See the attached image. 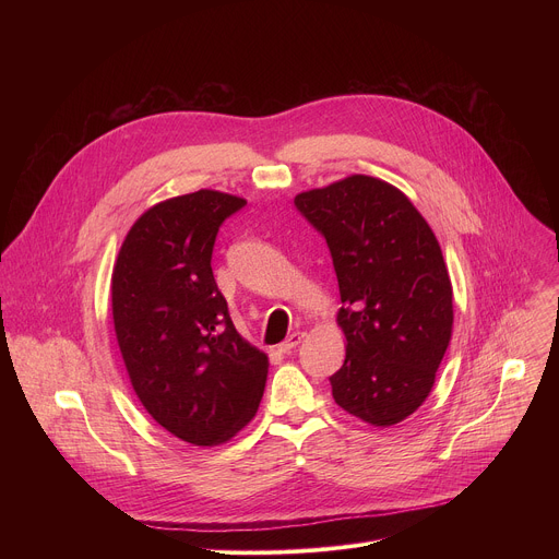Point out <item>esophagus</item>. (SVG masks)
<instances>
[{"label":"esophagus","mask_w":559,"mask_h":559,"mask_svg":"<svg viewBox=\"0 0 559 559\" xmlns=\"http://www.w3.org/2000/svg\"><path fill=\"white\" fill-rule=\"evenodd\" d=\"M302 338H305V332H294V334H289L287 341L278 345V352H281V354H287V352L296 349V347L302 343Z\"/></svg>","instance_id":"obj_1"}]
</instances>
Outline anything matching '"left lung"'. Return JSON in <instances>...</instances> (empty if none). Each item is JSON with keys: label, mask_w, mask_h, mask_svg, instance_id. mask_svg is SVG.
<instances>
[{"label": "left lung", "mask_w": 559, "mask_h": 559, "mask_svg": "<svg viewBox=\"0 0 559 559\" xmlns=\"http://www.w3.org/2000/svg\"><path fill=\"white\" fill-rule=\"evenodd\" d=\"M330 246L345 362L341 409L371 427L409 418L433 389L453 330V287L433 229L395 186L352 175L294 199Z\"/></svg>", "instance_id": "obj_1"}]
</instances>
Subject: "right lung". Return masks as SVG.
I'll return each mask as SVG.
<instances>
[{
	"label": "right lung",
	"instance_id": "1",
	"mask_svg": "<svg viewBox=\"0 0 559 559\" xmlns=\"http://www.w3.org/2000/svg\"><path fill=\"white\" fill-rule=\"evenodd\" d=\"M246 199L218 190L147 207L112 267V321L139 403L197 447L231 440L259 412L267 354L236 332L212 274L221 223Z\"/></svg>",
	"mask_w": 559,
	"mask_h": 559
}]
</instances>
